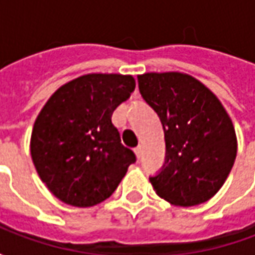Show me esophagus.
Instances as JSON below:
<instances>
[{
    "label": "esophagus",
    "mask_w": 255,
    "mask_h": 255,
    "mask_svg": "<svg viewBox=\"0 0 255 255\" xmlns=\"http://www.w3.org/2000/svg\"><path fill=\"white\" fill-rule=\"evenodd\" d=\"M133 151H135V154H136V157H138V158H140V157H142V151H143V150H142V146L135 147V150H133Z\"/></svg>",
    "instance_id": "1"
}]
</instances>
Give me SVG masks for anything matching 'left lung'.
<instances>
[{"label":"left lung","mask_w":255,"mask_h":255,"mask_svg":"<svg viewBox=\"0 0 255 255\" xmlns=\"http://www.w3.org/2000/svg\"><path fill=\"white\" fill-rule=\"evenodd\" d=\"M138 84L165 136V164L150 177L154 191L175 206L206 202L235 162L238 140L231 117L219 98L187 73L147 72L139 75Z\"/></svg>","instance_id":"8db88e82"}]
</instances>
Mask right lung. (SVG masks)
<instances>
[{"mask_svg": "<svg viewBox=\"0 0 255 255\" xmlns=\"http://www.w3.org/2000/svg\"><path fill=\"white\" fill-rule=\"evenodd\" d=\"M135 89L120 73H87L63 84L47 100L31 133V157L53 195L76 208L109 198L135 162L112 123Z\"/></svg>", "mask_w": 255, "mask_h": 255, "instance_id": "add662e5", "label": "right lung"}]
</instances>
